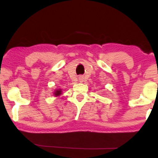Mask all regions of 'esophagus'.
Listing matches in <instances>:
<instances>
[{
    "label": "esophagus",
    "instance_id": "obj_1",
    "mask_svg": "<svg viewBox=\"0 0 158 158\" xmlns=\"http://www.w3.org/2000/svg\"><path fill=\"white\" fill-rule=\"evenodd\" d=\"M78 79H79L80 81H83V76H80V77H78Z\"/></svg>",
    "mask_w": 158,
    "mask_h": 158
}]
</instances>
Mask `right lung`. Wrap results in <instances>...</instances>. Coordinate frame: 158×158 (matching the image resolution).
Segmentation results:
<instances>
[{
  "instance_id": "obj_1",
  "label": "right lung",
  "mask_w": 158,
  "mask_h": 158,
  "mask_svg": "<svg viewBox=\"0 0 158 158\" xmlns=\"http://www.w3.org/2000/svg\"><path fill=\"white\" fill-rule=\"evenodd\" d=\"M61 94V90L59 89V90H57L55 92V96H60V95Z\"/></svg>"
}]
</instances>
